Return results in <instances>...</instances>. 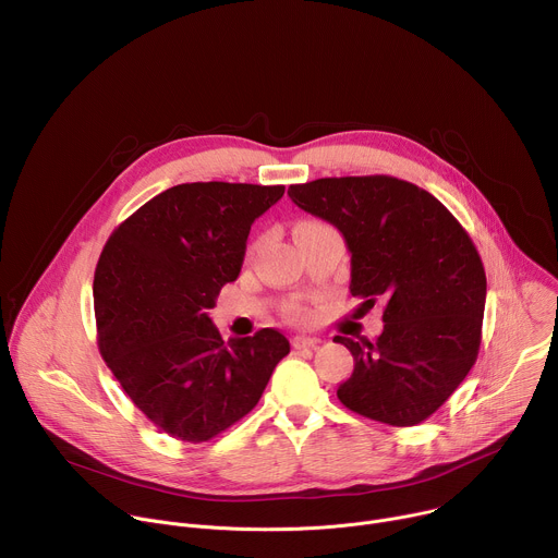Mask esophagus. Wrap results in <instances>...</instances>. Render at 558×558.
<instances>
[{
    "mask_svg": "<svg viewBox=\"0 0 558 558\" xmlns=\"http://www.w3.org/2000/svg\"><path fill=\"white\" fill-rule=\"evenodd\" d=\"M317 344H320V338H313V336H295L293 338L295 349H315Z\"/></svg>",
    "mask_w": 558,
    "mask_h": 558,
    "instance_id": "esophagus-1",
    "label": "esophagus"
}]
</instances>
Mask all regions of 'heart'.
<instances>
[{
	"mask_svg": "<svg viewBox=\"0 0 558 558\" xmlns=\"http://www.w3.org/2000/svg\"><path fill=\"white\" fill-rule=\"evenodd\" d=\"M306 225H315V222H311V220H304V222H298V227L295 229H300V227H306ZM289 317H291V320H304V317H306V311L304 308H293L291 313H289Z\"/></svg>",
	"mask_w": 558,
	"mask_h": 558,
	"instance_id": "obj_1",
	"label": "heart"
}]
</instances>
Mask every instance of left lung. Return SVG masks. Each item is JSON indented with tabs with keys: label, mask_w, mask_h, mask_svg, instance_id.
Returning <instances> with one entry per match:
<instances>
[{
	"label": "left lung",
	"mask_w": 558,
	"mask_h": 558,
	"mask_svg": "<svg viewBox=\"0 0 558 558\" xmlns=\"http://www.w3.org/2000/svg\"><path fill=\"white\" fill-rule=\"evenodd\" d=\"M291 201L336 225L351 252V295L384 304V331L353 342L338 400L388 424L428 420L463 381L482 347L486 271L461 222L426 190L395 177L289 185Z\"/></svg>",
	"instance_id": "obj_1"
}]
</instances>
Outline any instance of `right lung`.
<instances>
[{"label":"right lung","mask_w":558,"mask_h":558,"mask_svg":"<svg viewBox=\"0 0 558 558\" xmlns=\"http://www.w3.org/2000/svg\"><path fill=\"white\" fill-rule=\"evenodd\" d=\"M284 185L183 183L108 238L95 271L97 342L134 407L201 444L258 404L289 340L276 329L222 340L207 311L241 274L252 222Z\"/></svg>","instance_id":"obj_1"}]
</instances>
